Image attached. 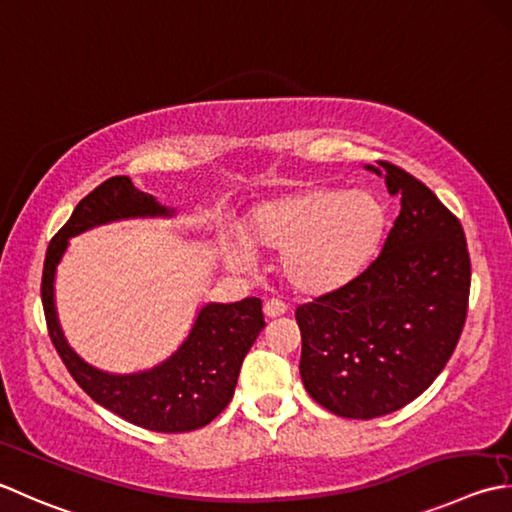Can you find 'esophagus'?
Masks as SVG:
<instances>
[{"instance_id":"esophagus-1","label":"esophagus","mask_w":512,"mask_h":512,"mask_svg":"<svg viewBox=\"0 0 512 512\" xmlns=\"http://www.w3.org/2000/svg\"><path fill=\"white\" fill-rule=\"evenodd\" d=\"M286 313V304L279 302V299H268L264 304V315L268 319H275V317H282Z\"/></svg>"}]
</instances>
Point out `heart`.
Returning <instances> with one entry per match:
<instances>
[{"mask_svg":"<svg viewBox=\"0 0 512 512\" xmlns=\"http://www.w3.org/2000/svg\"><path fill=\"white\" fill-rule=\"evenodd\" d=\"M386 226V206L368 190L310 186L259 206L244 228V244L248 250L284 253L286 282L297 293L324 295L362 273ZM248 250L228 246L226 262L244 268Z\"/></svg>","mask_w":512,"mask_h":512,"instance_id":"1","label":"heart"}]
</instances>
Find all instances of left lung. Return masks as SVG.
I'll return each instance as SVG.
<instances>
[{
	"mask_svg": "<svg viewBox=\"0 0 512 512\" xmlns=\"http://www.w3.org/2000/svg\"><path fill=\"white\" fill-rule=\"evenodd\" d=\"M377 164L402 204L382 253L350 284L295 310L308 395L348 419L382 417L422 395L468 313L470 255L459 219L404 168Z\"/></svg>",
	"mask_w": 512,
	"mask_h": 512,
	"instance_id": "1",
	"label": "left lung"
}]
</instances>
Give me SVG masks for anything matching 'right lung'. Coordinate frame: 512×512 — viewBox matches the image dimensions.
I'll return each instance as SVG.
<instances>
[{
  "label": "right lung",
  "mask_w": 512,
  "mask_h": 512,
  "mask_svg": "<svg viewBox=\"0 0 512 512\" xmlns=\"http://www.w3.org/2000/svg\"><path fill=\"white\" fill-rule=\"evenodd\" d=\"M155 215H170V210L135 188L126 175L110 177L90 190L50 239L42 273V304L50 342L90 399L146 430L188 433L213 422L233 397L239 368L264 328L262 302L257 297L204 306L177 353L153 370L135 375H108L84 364L68 348L55 313L53 279L68 237L113 219Z\"/></svg>",
  "instance_id": "right-lung-1"
}]
</instances>
